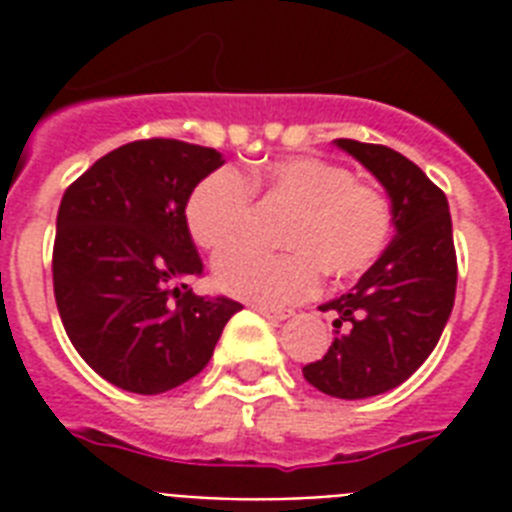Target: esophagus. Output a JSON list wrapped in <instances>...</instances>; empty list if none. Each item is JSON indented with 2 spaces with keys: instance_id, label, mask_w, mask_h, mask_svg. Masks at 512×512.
Listing matches in <instances>:
<instances>
[{
  "instance_id": "obj_1",
  "label": "esophagus",
  "mask_w": 512,
  "mask_h": 512,
  "mask_svg": "<svg viewBox=\"0 0 512 512\" xmlns=\"http://www.w3.org/2000/svg\"><path fill=\"white\" fill-rule=\"evenodd\" d=\"M257 313H263V316H268V319H276V321H284L292 316V311L289 308H271V305H255Z\"/></svg>"
}]
</instances>
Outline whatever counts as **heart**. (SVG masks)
<instances>
[{
	"instance_id": "obj_1",
	"label": "heart",
	"mask_w": 512,
	"mask_h": 512,
	"mask_svg": "<svg viewBox=\"0 0 512 512\" xmlns=\"http://www.w3.org/2000/svg\"><path fill=\"white\" fill-rule=\"evenodd\" d=\"M252 192L293 207L282 229V246L290 252H223L212 276L228 295L257 305L300 303L316 292L321 271L332 279H353L388 247L393 215L385 193L319 156H287L244 175L233 167L204 175L185 199L191 239L207 252L238 243L251 219Z\"/></svg>"
}]
</instances>
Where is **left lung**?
<instances>
[{
  "instance_id": "8db88e82",
  "label": "left lung",
  "mask_w": 512,
  "mask_h": 512,
  "mask_svg": "<svg viewBox=\"0 0 512 512\" xmlns=\"http://www.w3.org/2000/svg\"><path fill=\"white\" fill-rule=\"evenodd\" d=\"M390 196L396 239L350 292L321 305L335 340L303 366L313 388L335 398H369L409 380L433 353L457 289V252L444 191L406 156L377 143L335 140Z\"/></svg>"
}]
</instances>
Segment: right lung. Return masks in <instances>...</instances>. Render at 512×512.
I'll list each match as a JSON object with an SVG mask.
<instances>
[{"instance_id":"1","label":"right lung","mask_w":512,"mask_h":512,"mask_svg":"<svg viewBox=\"0 0 512 512\" xmlns=\"http://www.w3.org/2000/svg\"><path fill=\"white\" fill-rule=\"evenodd\" d=\"M223 164L215 148L135 140L100 156L63 193L52 287L79 356L130 393L154 396L207 366L241 303L193 295L204 273L185 199Z\"/></svg>"}]
</instances>
